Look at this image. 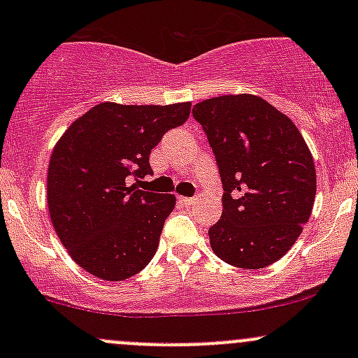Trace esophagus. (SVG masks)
I'll return each instance as SVG.
<instances>
[{"label": "esophagus", "mask_w": 358, "mask_h": 358, "mask_svg": "<svg viewBox=\"0 0 358 358\" xmlns=\"http://www.w3.org/2000/svg\"><path fill=\"white\" fill-rule=\"evenodd\" d=\"M180 202H182L183 206H192L194 202H196V197H180Z\"/></svg>", "instance_id": "1"}]
</instances>
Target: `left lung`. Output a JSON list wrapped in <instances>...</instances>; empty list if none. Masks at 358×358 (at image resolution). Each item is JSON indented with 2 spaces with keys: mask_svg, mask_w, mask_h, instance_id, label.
I'll use <instances>...</instances> for the list:
<instances>
[{
  "mask_svg": "<svg viewBox=\"0 0 358 358\" xmlns=\"http://www.w3.org/2000/svg\"><path fill=\"white\" fill-rule=\"evenodd\" d=\"M192 115L215 154L223 185L213 252L239 268H263L289 251L312 215L313 157L287 115L256 95L196 103Z\"/></svg>",
  "mask_w": 358,
  "mask_h": 358,
  "instance_id": "obj_1",
  "label": "left lung"
}]
</instances>
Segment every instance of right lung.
Returning a JSON list of instances; mask_svg holds the SVG:
<instances>
[{"label":"right lung","instance_id":"obj_1","mask_svg":"<svg viewBox=\"0 0 358 358\" xmlns=\"http://www.w3.org/2000/svg\"><path fill=\"white\" fill-rule=\"evenodd\" d=\"M189 115L190 102H106L72 122L59 140L48 168L50 216L60 243L86 272L124 280L154 258L175 196L128 187V180L154 175L150 150Z\"/></svg>","mask_w":358,"mask_h":358}]
</instances>
